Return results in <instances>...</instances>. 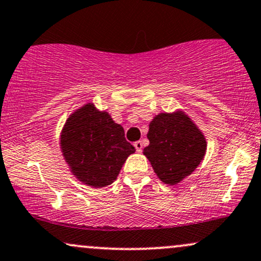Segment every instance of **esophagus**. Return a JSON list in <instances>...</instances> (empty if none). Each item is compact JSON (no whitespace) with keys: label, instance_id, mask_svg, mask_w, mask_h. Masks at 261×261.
<instances>
[{"label":"esophagus","instance_id":"obj_1","mask_svg":"<svg viewBox=\"0 0 261 261\" xmlns=\"http://www.w3.org/2000/svg\"><path fill=\"white\" fill-rule=\"evenodd\" d=\"M134 146H135V148H136L137 152L142 151V142H141V141H136V142L134 143Z\"/></svg>","mask_w":261,"mask_h":261}]
</instances>
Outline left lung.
Wrapping results in <instances>:
<instances>
[{
    "mask_svg": "<svg viewBox=\"0 0 261 261\" xmlns=\"http://www.w3.org/2000/svg\"><path fill=\"white\" fill-rule=\"evenodd\" d=\"M149 145L143 148L164 184L175 185L197 168L206 152L205 136L184 112L161 113L149 122Z\"/></svg>",
    "mask_w": 261,
    "mask_h": 261,
    "instance_id": "obj_1",
    "label": "left lung"
}]
</instances>
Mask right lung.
<instances>
[{
  "label": "right lung",
  "instance_id": "add662e5",
  "mask_svg": "<svg viewBox=\"0 0 261 261\" xmlns=\"http://www.w3.org/2000/svg\"><path fill=\"white\" fill-rule=\"evenodd\" d=\"M60 146L72 174L93 188L112 184L136 151L125 139L121 125L93 103L71 114L62 127Z\"/></svg>",
  "mask_w": 261,
  "mask_h": 261
}]
</instances>
